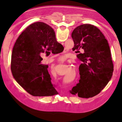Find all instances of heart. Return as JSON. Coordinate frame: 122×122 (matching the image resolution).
Returning a JSON list of instances; mask_svg holds the SVG:
<instances>
[{
    "instance_id": "obj_1",
    "label": "heart",
    "mask_w": 122,
    "mask_h": 122,
    "mask_svg": "<svg viewBox=\"0 0 122 122\" xmlns=\"http://www.w3.org/2000/svg\"><path fill=\"white\" fill-rule=\"evenodd\" d=\"M64 59H65V57L62 56H61L60 57L59 60H64Z\"/></svg>"
}]
</instances>
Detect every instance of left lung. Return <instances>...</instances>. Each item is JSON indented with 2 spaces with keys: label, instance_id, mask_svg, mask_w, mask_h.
<instances>
[{
  "label": "left lung",
  "instance_id": "1",
  "mask_svg": "<svg viewBox=\"0 0 122 122\" xmlns=\"http://www.w3.org/2000/svg\"><path fill=\"white\" fill-rule=\"evenodd\" d=\"M71 38L75 52L83 50L84 53L77 55L82 62L79 83L70 92L79 97H92L103 89L112 76L113 66L108 41L98 28L90 24L75 28Z\"/></svg>",
  "mask_w": 122,
  "mask_h": 122
}]
</instances>
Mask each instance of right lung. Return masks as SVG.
<instances>
[{
	"mask_svg": "<svg viewBox=\"0 0 122 122\" xmlns=\"http://www.w3.org/2000/svg\"><path fill=\"white\" fill-rule=\"evenodd\" d=\"M63 48L57 42L53 29L36 22L22 32L14 45L11 71L14 80L34 96H51L59 93L51 82L48 66L41 63L42 53H61Z\"/></svg>",
	"mask_w": 122,
	"mask_h": 122,
	"instance_id": "obj_1",
	"label": "right lung"
}]
</instances>
